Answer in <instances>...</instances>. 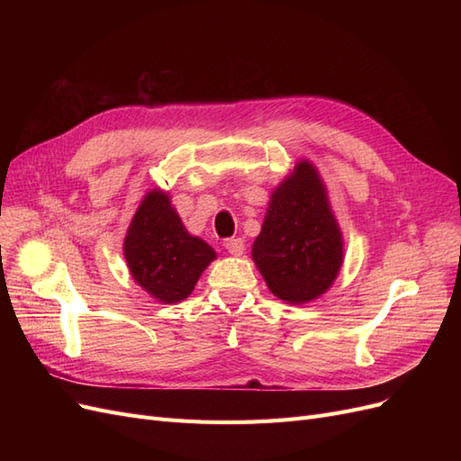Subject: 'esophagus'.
<instances>
[{
	"mask_svg": "<svg viewBox=\"0 0 461 461\" xmlns=\"http://www.w3.org/2000/svg\"><path fill=\"white\" fill-rule=\"evenodd\" d=\"M225 248H227L229 254L240 256L244 252V240L239 239V236H236V239H227L225 240Z\"/></svg>",
	"mask_w": 461,
	"mask_h": 461,
	"instance_id": "1",
	"label": "esophagus"
}]
</instances>
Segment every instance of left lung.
<instances>
[{"label": "left lung", "mask_w": 461, "mask_h": 461, "mask_svg": "<svg viewBox=\"0 0 461 461\" xmlns=\"http://www.w3.org/2000/svg\"><path fill=\"white\" fill-rule=\"evenodd\" d=\"M252 258L269 290L288 303L319 298L337 278L342 236L312 163H298L271 194Z\"/></svg>", "instance_id": "1"}]
</instances>
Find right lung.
Instances as JSON below:
<instances>
[{
  "label": "right lung",
  "mask_w": 461,
  "mask_h": 461,
  "mask_svg": "<svg viewBox=\"0 0 461 461\" xmlns=\"http://www.w3.org/2000/svg\"><path fill=\"white\" fill-rule=\"evenodd\" d=\"M124 258L134 281L148 294L175 303L188 298L215 252L186 232L165 192L151 190L132 217Z\"/></svg>",
  "instance_id": "add662e5"
}]
</instances>
